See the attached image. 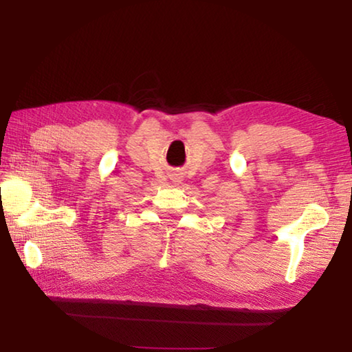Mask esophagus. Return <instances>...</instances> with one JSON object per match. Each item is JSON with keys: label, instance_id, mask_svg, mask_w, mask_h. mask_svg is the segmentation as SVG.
<instances>
[{"label": "esophagus", "instance_id": "obj_1", "mask_svg": "<svg viewBox=\"0 0 352 352\" xmlns=\"http://www.w3.org/2000/svg\"><path fill=\"white\" fill-rule=\"evenodd\" d=\"M174 180L175 182H180L182 180V174H174Z\"/></svg>", "mask_w": 352, "mask_h": 352}]
</instances>
